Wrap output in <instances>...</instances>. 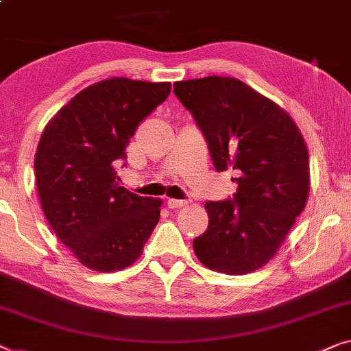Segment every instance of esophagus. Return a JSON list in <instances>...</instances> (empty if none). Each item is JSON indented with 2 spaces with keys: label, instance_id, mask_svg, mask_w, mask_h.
I'll use <instances>...</instances> for the list:
<instances>
[{
  "label": "esophagus",
  "instance_id": "34e87169",
  "mask_svg": "<svg viewBox=\"0 0 351 351\" xmlns=\"http://www.w3.org/2000/svg\"><path fill=\"white\" fill-rule=\"evenodd\" d=\"M167 209L174 210V209H180V207L186 206V201H179V199H167Z\"/></svg>",
  "mask_w": 351,
  "mask_h": 351
}]
</instances>
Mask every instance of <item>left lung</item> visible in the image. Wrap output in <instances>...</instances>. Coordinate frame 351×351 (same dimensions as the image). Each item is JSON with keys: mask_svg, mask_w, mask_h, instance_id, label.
Returning a JSON list of instances; mask_svg holds the SVG:
<instances>
[{"mask_svg": "<svg viewBox=\"0 0 351 351\" xmlns=\"http://www.w3.org/2000/svg\"><path fill=\"white\" fill-rule=\"evenodd\" d=\"M196 120L218 172L237 184L226 201H207L209 226L193 241L212 271L243 276L272 260L307 202L311 172L301 131L287 110L234 77L174 84Z\"/></svg>", "mask_w": 351, "mask_h": 351, "instance_id": "1", "label": "left lung"}]
</instances>
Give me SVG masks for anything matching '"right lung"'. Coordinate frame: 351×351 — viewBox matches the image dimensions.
I'll return each instance as SVG.
<instances>
[{
	"label": "right lung",
	"mask_w": 351,
	"mask_h": 351,
	"mask_svg": "<svg viewBox=\"0 0 351 351\" xmlns=\"http://www.w3.org/2000/svg\"><path fill=\"white\" fill-rule=\"evenodd\" d=\"M169 93V82L106 79L45 125L34 156L40 207L62 243L91 271L131 266L160 220L161 199L119 186L115 166L126 158L138 125Z\"/></svg>",
	"instance_id": "right-lung-1"
}]
</instances>
